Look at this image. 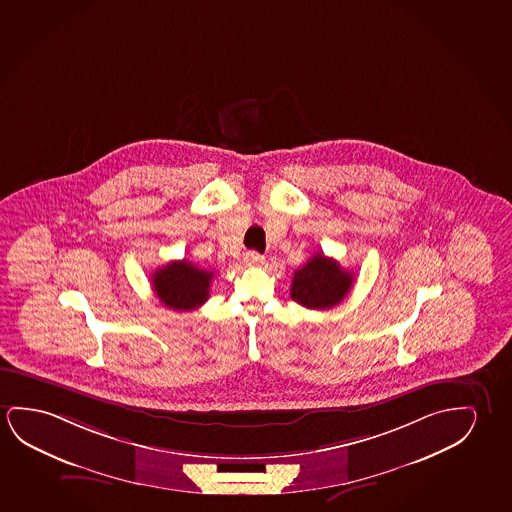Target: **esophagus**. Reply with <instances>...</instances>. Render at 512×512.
<instances>
[{
	"label": "esophagus",
	"mask_w": 512,
	"mask_h": 512,
	"mask_svg": "<svg viewBox=\"0 0 512 512\" xmlns=\"http://www.w3.org/2000/svg\"><path fill=\"white\" fill-rule=\"evenodd\" d=\"M244 263L247 267H261L265 263V256L256 251L245 252Z\"/></svg>",
	"instance_id": "1"
}]
</instances>
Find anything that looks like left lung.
<instances>
[{"mask_svg":"<svg viewBox=\"0 0 512 512\" xmlns=\"http://www.w3.org/2000/svg\"><path fill=\"white\" fill-rule=\"evenodd\" d=\"M353 281L351 272L318 252L304 267L295 270L291 298L307 309H330L348 295Z\"/></svg>","mask_w":512,"mask_h":512,"instance_id":"1","label":"left lung"}]
</instances>
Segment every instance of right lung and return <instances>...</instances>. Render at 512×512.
<instances>
[{
  "instance_id": "right-lung-1",
  "label": "right lung",
  "mask_w": 512,
  "mask_h": 512,
  "mask_svg": "<svg viewBox=\"0 0 512 512\" xmlns=\"http://www.w3.org/2000/svg\"><path fill=\"white\" fill-rule=\"evenodd\" d=\"M214 272H206L191 261H171L152 275L153 291L164 306L192 311L208 300Z\"/></svg>"
}]
</instances>
